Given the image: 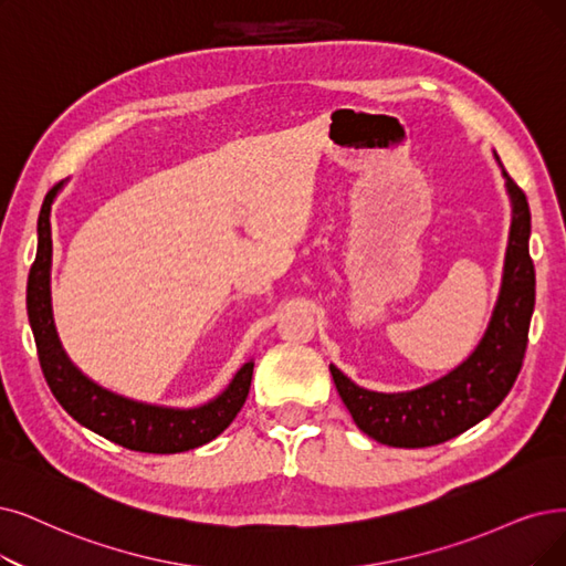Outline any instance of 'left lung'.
Masks as SVG:
<instances>
[{
	"mask_svg": "<svg viewBox=\"0 0 566 566\" xmlns=\"http://www.w3.org/2000/svg\"><path fill=\"white\" fill-rule=\"evenodd\" d=\"M500 160V157H496ZM511 197V232L500 300L490 325L460 367L411 392H374L329 365L334 386L361 432L395 448H427L453 439L504 401L523 367L534 311L530 205L502 167Z\"/></svg>",
	"mask_w": 566,
	"mask_h": 566,
	"instance_id": "obj_1",
	"label": "left lung"
}]
</instances>
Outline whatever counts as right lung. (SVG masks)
<instances>
[{"label": "right lung", "mask_w": 566, "mask_h": 566, "mask_svg": "<svg viewBox=\"0 0 566 566\" xmlns=\"http://www.w3.org/2000/svg\"><path fill=\"white\" fill-rule=\"evenodd\" d=\"M62 184L49 190L39 213V248L28 279V315L34 332L43 376L62 409L95 434L139 453H186L213 441L241 411L251 390L253 359L234 374L232 382L216 399L197 409H167L134 401L111 392L90 380L74 361L66 357L53 321L51 304V207Z\"/></svg>", "instance_id": "add662e5"}]
</instances>
